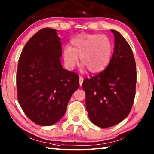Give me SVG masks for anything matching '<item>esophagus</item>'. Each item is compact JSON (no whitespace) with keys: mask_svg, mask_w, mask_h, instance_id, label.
Segmentation results:
<instances>
[{"mask_svg":"<svg viewBox=\"0 0 154 154\" xmlns=\"http://www.w3.org/2000/svg\"><path fill=\"white\" fill-rule=\"evenodd\" d=\"M79 85H82V82H83V78L82 77H81V76H79Z\"/></svg>","mask_w":154,"mask_h":154,"instance_id":"1","label":"esophagus"}]
</instances>
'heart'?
<instances>
[{"mask_svg":"<svg viewBox=\"0 0 154 154\" xmlns=\"http://www.w3.org/2000/svg\"><path fill=\"white\" fill-rule=\"evenodd\" d=\"M70 43L72 47L66 45L63 51V61L68 69H73L78 64V56L91 73L102 72L110 62L114 45L106 35L82 33L73 37Z\"/></svg>","mask_w":154,"mask_h":154,"instance_id":"1","label":"heart"}]
</instances>
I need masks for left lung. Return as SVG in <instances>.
I'll return each mask as SVG.
<instances>
[{"mask_svg": "<svg viewBox=\"0 0 154 154\" xmlns=\"http://www.w3.org/2000/svg\"><path fill=\"white\" fill-rule=\"evenodd\" d=\"M111 31L114 35V49L109 64L82 83L90 119L102 128L114 126L128 116L135 99L137 81L131 48L119 32Z\"/></svg>", "mask_w": 154, "mask_h": 154, "instance_id": "obj_1", "label": "left lung"}]
</instances>
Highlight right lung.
Instances as JSON below:
<instances>
[{"label": "right lung", "mask_w": 154, "mask_h": 154, "mask_svg": "<svg viewBox=\"0 0 154 154\" xmlns=\"http://www.w3.org/2000/svg\"><path fill=\"white\" fill-rule=\"evenodd\" d=\"M61 39L56 30L43 28L28 40L19 57L17 97L23 111L41 126L54 125L66 113L79 88V76L62 68Z\"/></svg>", "instance_id": "right-lung-1"}]
</instances>
